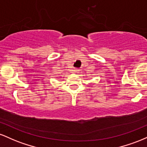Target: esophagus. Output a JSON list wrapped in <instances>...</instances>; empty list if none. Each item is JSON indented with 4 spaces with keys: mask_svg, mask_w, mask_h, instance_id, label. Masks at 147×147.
Segmentation results:
<instances>
[{
    "mask_svg": "<svg viewBox=\"0 0 147 147\" xmlns=\"http://www.w3.org/2000/svg\"><path fill=\"white\" fill-rule=\"evenodd\" d=\"M79 70V68H74L73 71H74V72H78Z\"/></svg>",
    "mask_w": 147,
    "mask_h": 147,
    "instance_id": "esophagus-1",
    "label": "esophagus"
}]
</instances>
